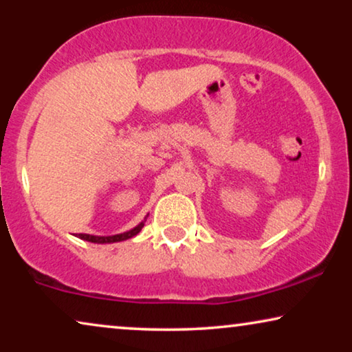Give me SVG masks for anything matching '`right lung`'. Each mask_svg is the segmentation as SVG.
<instances>
[{"label": "right lung", "instance_id": "obj_1", "mask_svg": "<svg viewBox=\"0 0 352 352\" xmlns=\"http://www.w3.org/2000/svg\"><path fill=\"white\" fill-rule=\"evenodd\" d=\"M142 228H144V221L142 223H139L136 228H133L131 230H128V232H123V234L107 235V237H100V235H89V234H78L76 237L83 239V240H86V242H93V243H113V242H122V240L134 237V235H138L139 232H141Z\"/></svg>", "mask_w": 352, "mask_h": 352}]
</instances>
